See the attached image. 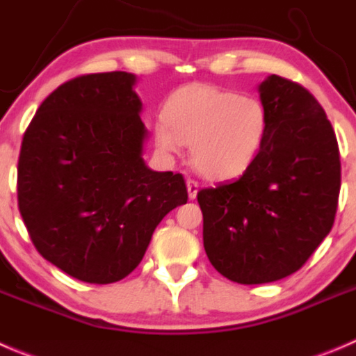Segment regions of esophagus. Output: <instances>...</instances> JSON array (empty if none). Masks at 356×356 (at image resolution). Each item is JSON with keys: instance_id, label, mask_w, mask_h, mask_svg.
<instances>
[{"instance_id": "34e87169", "label": "esophagus", "mask_w": 356, "mask_h": 356, "mask_svg": "<svg viewBox=\"0 0 356 356\" xmlns=\"http://www.w3.org/2000/svg\"><path fill=\"white\" fill-rule=\"evenodd\" d=\"M186 186H188V195H189V200H195L196 198V193H198V181H195V179H188L186 181Z\"/></svg>"}]
</instances>
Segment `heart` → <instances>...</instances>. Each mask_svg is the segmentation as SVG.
Instances as JSON below:
<instances>
[{"mask_svg": "<svg viewBox=\"0 0 356 356\" xmlns=\"http://www.w3.org/2000/svg\"><path fill=\"white\" fill-rule=\"evenodd\" d=\"M163 116L153 129L158 149L175 154L188 144L195 168L212 181L245 174L261 153L270 127L259 99L203 83L174 92Z\"/></svg>", "mask_w": 356, "mask_h": 356, "instance_id": "obj_1", "label": "heart"}]
</instances>
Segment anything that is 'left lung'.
Returning <instances> with one entry per match:
<instances>
[{"instance_id": "obj_1", "label": "left lung", "mask_w": 356, "mask_h": 356, "mask_svg": "<svg viewBox=\"0 0 356 356\" xmlns=\"http://www.w3.org/2000/svg\"><path fill=\"white\" fill-rule=\"evenodd\" d=\"M259 94L270 118L261 153L236 181L198 191L207 257L243 285L301 270L332 229L341 189L339 146L318 101L277 74Z\"/></svg>"}]
</instances>
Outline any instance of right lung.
Here are the masks:
<instances>
[{"label": "right lung", "instance_id": "1", "mask_svg": "<svg viewBox=\"0 0 356 356\" xmlns=\"http://www.w3.org/2000/svg\"><path fill=\"white\" fill-rule=\"evenodd\" d=\"M134 83L125 71L62 83L20 147L17 196L27 233L47 261L86 284L132 273L154 227L188 202L181 174L144 163L147 132Z\"/></svg>", "mask_w": 356, "mask_h": 356}]
</instances>
